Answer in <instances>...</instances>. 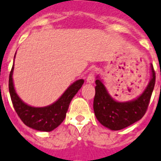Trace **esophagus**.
Listing matches in <instances>:
<instances>
[{"mask_svg": "<svg viewBox=\"0 0 161 161\" xmlns=\"http://www.w3.org/2000/svg\"><path fill=\"white\" fill-rule=\"evenodd\" d=\"M86 80H87V83L93 84L95 80L94 73H93V72H90V73L89 74V76H87V79H86Z\"/></svg>", "mask_w": 161, "mask_h": 161, "instance_id": "1", "label": "esophagus"}]
</instances>
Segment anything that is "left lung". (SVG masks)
<instances>
[{"mask_svg":"<svg viewBox=\"0 0 161 161\" xmlns=\"http://www.w3.org/2000/svg\"><path fill=\"white\" fill-rule=\"evenodd\" d=\"M151 72L152 77L143 93L134 100L124 102L115 101L108 93L102 80L99 76H97L93 110L101 124L112 130H119L143 118L147 111L156 82V74L152 64Z\"/></svg>","mask_w":161,"mask_h":161,"instance_id":"left-lung-1","label":"left lung"}]
</instances>
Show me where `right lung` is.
Wrapping results in <instances>:
<instances>
[{"label":"right lung","instance_id":"obj_1","mask_svg":"<svg viewBox=\"0 0 161 161\" xmlns=\"http://www.w3.org/2000/svg\"><path fill=\"white\" fill-rule=\"evenodd\" d=\"M14 68V64L8 78V90L18 117L26 126L32 129L40 131L53 130L64 120L69 104L78 90L81 88L84 80L80 79L72 83L60 97L52 105L44 107H34L25 104L17 94L13 81Z\"/></svg>","mask_w":161,"mask_h":161}]
</instances>
